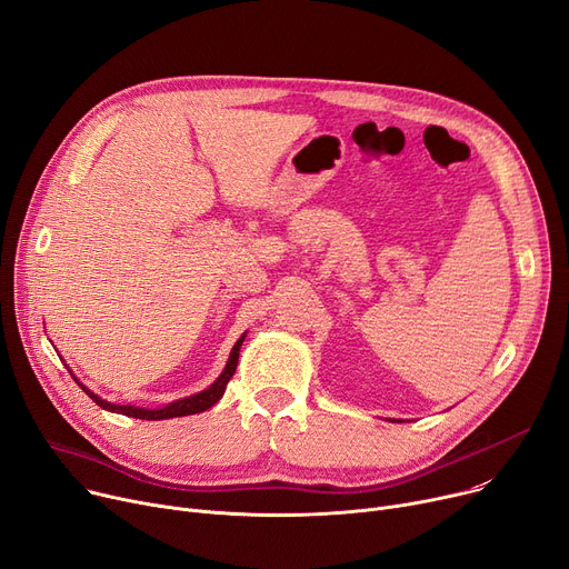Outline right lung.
<instances>
[{"instance_id": "add662e5", "label": "right lung", "mask_w": 569, "mask_h": 569, "mask_svg": "<svg viewBox=\"0 0 569 569\" xmlns=\"http://www.w3.org/2000/svg\"><path fill=\"white\" fill-rule=\"evenodd\" d=\"M242 340L244 336H240L238 343L233 346L231 350V357H229V363H226L223 372L217 377V382L212 387H208L206 391L197 393V396H189V398H182V400H176L162 409H143V407H132V405H111V402H104L100 400L96 393H91L87 387H82L87 391V396L91 400H96L98 407L102 409H109V411H119L123 416H132V419H143V421H160V419H176V416H189V413H199V411H206L210 409L226 391V385H229V380L233 377L236 368H238V357H240V348H242Z\"/></svg>"}]
</instances>
